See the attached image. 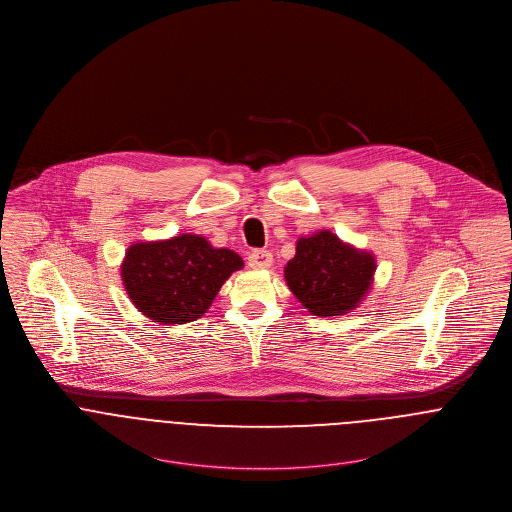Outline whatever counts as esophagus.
Instances as JSON below:
<instances>
[{"instance_id":"34e87169","label":"esophagus","mask_w":512,"mask_h":512,"mask_svg":"<svg viewBox=\"0 0 512 512\" xmlns=\"http://www.w3.org/2000/svg\"><path fill=\"white\" fill-rule=\"evenodd\" d=\"M272 252L270 250H252L248 254V266L254 270H266L272 266Z\"/></svg>"}]
</instances>
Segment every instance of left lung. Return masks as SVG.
I'll return each mask as SVG.
<instances>
[{
    "label": "left lung",
    "mask_w": 512,
    "mask_h": 512,
    "mask_svg": "<svg viewBox=\"0 0 512 512\" xmlns=\"http://www.w3.org/2000/svg\"><path fill=\"white\" fill-rule=\"evenodd\" d=\"M374 256L321 230L299 238L286 282L299 303L319 317L343 315L363 301L372 284Z\"/></svg>",
    "instance_id": "obj_1"
}]
</instances>
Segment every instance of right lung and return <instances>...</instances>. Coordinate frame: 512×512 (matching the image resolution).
Here are the masks:
<instances>
[{
    "label": "right lung",
    "instance_id": "add662e5",
    "mask_svg": "<svg viewBox=\"0 0 512 512\" xmlns=\"http://www.w3.org/2000/svg\"><path fill=\"white\" fill-rule=\"evenodd\" d=\"M242 266L236 252L213 248L197 234H181L163 242L132 244L122 264V280L146 317L181 325L199 319L230 274Z\"/></svg>",
    "mask_w": 512,
    "mask_h": 512
}]
</instances>
